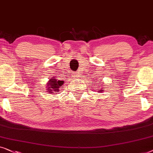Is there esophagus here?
<instances>
[{"mask_svg": "<svg viewBox=\"0 0 153 153\" xmlns=\"http://www.w3.org/2000/svg\"><path fill=\"white\" fill-rule=\"evenodd\" d=\"M72 75H73V77L74 78H78V74H77L76 73H72Z\"/></svg>", "mask_w": 153, "mask_h": 153, "instance_id": "34e87169", "label": "esophagus"}]
</instances>
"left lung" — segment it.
Returning a JSON list of instances; mask_svg holds the SVG:
<instances>
[{"mask_svg": "<svg viewBox=\"0 0 153 153\" xmlns=\"http://www.w3.org/2000/svg\"><path fill=\"white\" fill-rule=\"evenodd\" d=\"M98 85H99V84H98ZM102 86H103V85H102ZM101 87V85H100V86H99V87ZM104 90V89H103V88L102 89H99V92H102V91Z\"/></svg>", "mask_w": 153, "mask_h": 153, "instance_id": "left-lung-1", "label": "left lung"}]
</instances>
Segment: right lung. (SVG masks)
I'll use <instances>...</instances> for the list:
<instances>
[{
    "mask_svg": "<svg viewBox=\"0 0 153 153\" xmlns=\"http://www.w3.org/2000/svg\"><path fill=\"white\" fill-rule=\"evenodd\" d=\"M64 83V80H58L55 76L52 77V78L49 80L48 83L46 84V89L48 90L47 91H48L51 94L54 93H58L60 91L61 87H63L62 85Z\"/></svg>",
    "mask_w": 153,
    "mask_h": 153,
    "instance_id": "obj_1",
    "label": "right lung"
}]
</instances>
